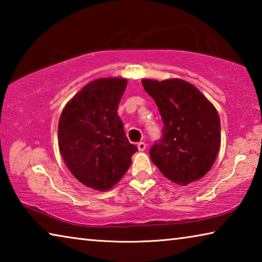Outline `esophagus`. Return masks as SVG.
<instances>
[{
  "label": "esophagus",
  "instance_id": "obj_1",
  "mask_svg": "<svg viewBox=\"0 0 262 262\" xmlns=\"http://www.w3.org/2000/svg\"><path fill=\"white\" fill-rule=\"evenodd\" d=\"M137 148H139V151H144L145 148H147V144H145L144 142H139V143H137Z\"/></svg>",
  "mask_w": 262,
  "mask_h": 262
}]
</instances>
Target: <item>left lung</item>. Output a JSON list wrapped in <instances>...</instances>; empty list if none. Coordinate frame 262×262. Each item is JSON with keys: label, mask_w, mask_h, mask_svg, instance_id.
<instances>
[{"label": "left lung", "mask_w": 262, "mask_h": 262, "mask_svg": "<svg viewBox=\"0 0 262 262\" xmlns=\"http://www.w3.org/2000/svg\"><path fill=\"white\" fill-rule=\"evenodd\" d=\"M142 84L164 122L161 139L149 151L152 163L176 184L202 178L221 145V121L214 105L183 79H143Z\"/></svg>", "instance_id": "8db88e82"}]
</instances>
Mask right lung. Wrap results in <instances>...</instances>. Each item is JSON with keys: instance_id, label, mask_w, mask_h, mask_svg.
I'll use <instances>...</instances> for the list:
<instances>
[{"instance_id": "right-lung-1", "label": "right lung", "mask_w": 262, "mask_h": 262, "mask_svg": "<svg viewBox=\"0 0 262 262\" xmlns=\"http://www.w3.org/2000/svg\"><path fill=\"white\" fill-rule=\"evenodd\" d=\"M125 78H99L83 86L66 105L57 127L59 147L75 178L107 190L120 180L137 151L118 115Z\"/></svg>"}]
</instances>
